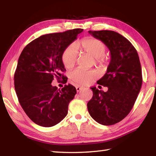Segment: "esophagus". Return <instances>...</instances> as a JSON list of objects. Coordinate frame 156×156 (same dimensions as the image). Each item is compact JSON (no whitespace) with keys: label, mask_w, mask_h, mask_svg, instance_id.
Listing matches in <instances>:
<instances>
[{"label":"esophagus","mask_w":156,"mask_h":156,"mask_svg":"<svg viewBox=\"0 0 156 156\" xmlns=\"http://www.w3.org/2000/svg\"><path fill=\"white\" fill-rule=\"evenodd\" d=\"M82 89H83V87H80V86L76 87V91H77L78 92L80 91Z\"/></svg>","instance_id":"obj_1"}]
</instances>
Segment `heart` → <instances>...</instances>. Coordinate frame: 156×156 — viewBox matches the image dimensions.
Here are the masks:
<instances>
[{
    "label": "heart",
    "instance_id": "1",
    "mask_svg": "<svg viewBox=\"0 0 156 156\" xmlns=\"http://www.w3.org/2000/svg\"><path fill=\"white\" fill-rule=\"evenodd\" d=\"M78 48L84 54L96 58V63L100 67L107 65V60L105 57L106 46L103 42L95 38L84 39L78 44ZM62 60L65 67L72 68L77 61V52L72 45L66 48L62 55ZM97 77V73L93 70H84L77 69L71 73V78L76 83L85 85L93 82Z\"/></svg>",
    "mask_w": 156,
    "mask_h": 156
}]
</instances>
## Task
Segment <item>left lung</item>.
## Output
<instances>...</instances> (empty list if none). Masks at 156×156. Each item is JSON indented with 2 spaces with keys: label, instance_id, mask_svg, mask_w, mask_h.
I'll use <instances>...</instances> for the list:
<instances>
[{
  "label": "left lung",
  "instance_id": "left-lung-1",
  "mask_svg": "<svg viewBox=\"0 0 156 156\" xmlns=\"http://www.w3.org/2000/svg\"><path fill=\"white\" fill-rule=\"evenodd\" d=\"M106 44L111 54L107 72L97 83L107 91L92 87L93 97L87 103L89 114L101 125L120 122L133 108L142 83V69L135 47L123 36L109 30L89 31Z\"/></svg>",
  "mask_w": 156,
  "mask_h": 156
}]
</instances>
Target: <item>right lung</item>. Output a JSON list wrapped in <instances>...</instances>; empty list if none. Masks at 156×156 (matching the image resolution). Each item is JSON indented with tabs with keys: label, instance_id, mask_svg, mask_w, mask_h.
I'll list each match as a JSON object with an SVG mask.
<instances>
[{
	"label": "right lung",
	"instance_id": "right-lung-1",
	"mask_svg": "<svg viewBox=\"0 0 156 156\" xmlns=\"http://www.w3.org/2000/svg\"><path fill=\"white\" fill-rule=\"evenodd\" d=\"M83 29L43 35L29 43L18 58L14 73V87L23 109L36 125L50 127L64 119L68 106L76 94L75 87H53L54 78H67L62 61L64 50Z\"/></svg>",
	"mask_w": 156,
	"mask_h": 156
}]
</instances>
